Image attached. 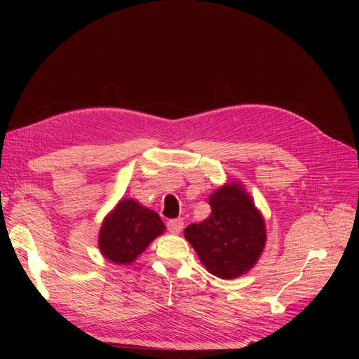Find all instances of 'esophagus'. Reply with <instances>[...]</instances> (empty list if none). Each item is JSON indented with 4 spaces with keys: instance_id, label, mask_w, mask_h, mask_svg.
I'll list each match as a JSON object with an SVG mask.
<instances>
[{
    "instance_id": "obj_1",
    "label": "esophagus",
    "mask_w": 359,
    "mask_h": 359,
    "mask_svg": "<svg viewBox=\"0 0 359 359\" xmlns=\"http://www.w3.org/2000/svg\"><path fill=\"white\" fill-rule=\"evenodd\" d=\"M166 227L170 233H180L184 227V222L181 219H172V220H168Z\"/></svg>"
}]
</instances>
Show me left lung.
Listing matches in <instances>:
<instances>
[{
	"label": "left lung",
	"instance_id": "obj_1",
	"mask_svg": "<svg viewBox=\"0 0 359 359\" xmlns=\"http://www.w3.org/2000/svg\"><path fill=\"white\" fill-rule=\"evenodd\" d=\"M211 214L190 224L184 236L203 266L220 278H235L252 268L265 245V223L240 184H227L210 196Z\"/></svg>",
	"mask_w": 359,
	"mask_h": 359
}]
</instances>
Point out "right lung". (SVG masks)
<instances>
[{
  "instance_id": "1",
  "label": "right lung",
  "mask_w": 359,
  "mask_h": 359,
  "mask_svg": "<svg viewBox=\"0 0 359 359\" xmlns=\"http://www.w3.org/2000/svg\"><path fill=\"white\" fill-rule=\"evenodd\" d=\"M163 231L165 224L156 211L133 199L121 201L102 224L100 252L111 262L128 265Z\"/></svg>"
}]
</instances>
